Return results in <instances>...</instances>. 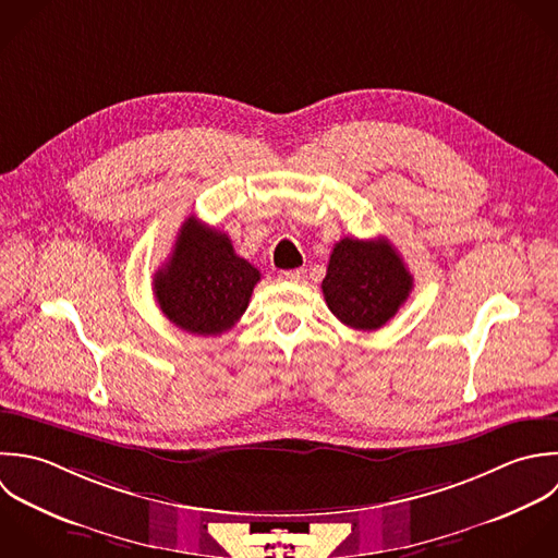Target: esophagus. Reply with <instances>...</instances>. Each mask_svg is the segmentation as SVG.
I'll return each instance as SVG.
<instances>
[{
  "label": "esophagus",
  "mask_w": 558,
  "mask_h": 558,
  "mask_svg": "<svg viewBox=\"0 0 558 558\" xmlns=\"http://www.w3.org/2000/svg\"><path fill=\"white\" fill-rule=\"evenodd\" d=\"M302 278H304V269H289L280 274V280H287V282H300Z\"/></svg>",
  "instance_id": "1"
}]
</instances>
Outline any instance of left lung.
I'll return each instance as SVG.
<instances>
[{
  "mask_svg": "<svg viewBox=\"0 0 558 558\" xmlns=\"http://www.w3.org/2000/svg\"><path fill=\"white\" fill-rule=\"evenodd\" d=\"M322 291L332 315L356 330L383 328L413 291V276L387 239H341Z\"/></svg>",
  "mask_w": 558,
  "mask_h": 558,
  "instance_id": "obj_1",
  "label": "left lung"
}]
</instances>
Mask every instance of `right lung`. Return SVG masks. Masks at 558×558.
<instances>
[{"mask_svg":"<svg viewBox=\"0 0 558 558\" xmlns=\"http://www.w3.org/2000/svg\"><path fill=\"white\" fill-rule=\"evenodd\" d=\"M260 271L236 256L226 232L189 217L169 260L154 274L165 317L191 335H221L245 313Z\"/></svg>","mask_w":558,"mask_h":558,"instance_id":"obj_1","label":"right lung"}]
</instances>
